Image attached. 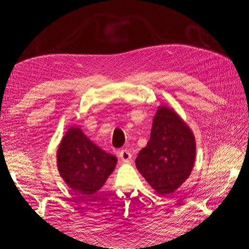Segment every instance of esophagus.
<instances>
[{
    "mask_svg": "<svg viewBox=\"0 0 249 249\" xmlns=\"http://www.w3.org/2000/svg\"><path fill=\"white\" fill-rule=\"evenodd\" d=\"M120 158L122 161H129L131 160V154L127 150H122L120 152Z\"/></svg>",
    "mask_w": 249,
    "mask_h": 249,
    "instance_id": "esophagus-1",
    "label": "esophagus"
}]
</instances>
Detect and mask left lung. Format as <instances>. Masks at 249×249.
<instances>
[{"mask_svg":"<svg viewBox=\"0 0 249 249\" xmlns=\"http://www.w3.org/2000/svg\"><path fill=\"white\" fill-rule=\"evenodd\" d=\"M196 160V139L176 111L160 106L150 140L136 158V167L157 194H172L189 178Z\"/></svg>","mask_w":249,"mask_h":249,"instance_id":"left-lung-1","label":"left lung"}]
</instances>
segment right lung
<instances>
[{
	"label": "right lung",
	"instance_id": "add662e5",
	"mask_svg": "<svg viewBox=\"0 0 249 249\" xmlns=\"http://www.w3.org/2000/svg\"><path fill=\"white\" fill-rule=\"evenodd\" d=\"M116 162L118 158L100 149L78 126L68 128L56 151L61 178L80 196H91L102 188Z\"/></svg>",
	"mask_w": 249,
	"mask_h": 249
}]
</instances>
